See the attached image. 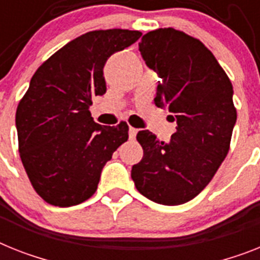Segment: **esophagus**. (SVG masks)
Wrapping results in <instances>:
<instances>
[{
    "instance_id": "obj_1",
    "label": "esophagus",
    "mask_w": 260,
    "mask_h": 260,
    "mask_svg": "<svg viewBox=\"0 0 260 260\" xmlns=\"http://www.w3.org/2000/svg\"><path fill=\"white\" fill-rule=\"evenodd\" d=\"M137 131L136 128H134V126H129V131H128V135H129V139H135L137 135Z\"/></svg>"
}]
</instances>
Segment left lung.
Masks as SVG:
<instances>
[{"mask_svg": "<svg viewBox=\"0 0 260 260\" xmlns=\"http://www.w3.org/2000/svg\"><path fill=\"white\" fill-rule=\"evenodd\" d=\"M139 50L161 78L154 104L173 113L177 131L168 143L140 131L144 156L131 177L148 200L182 205L204 190L228 156L237 121L233 84L210 50L180 30L147 32Z\"/></svg>", "mask_w": 260, "mask_h": 260, "instance_id": "8db88e82", "label": "left lung"}]
</instances>
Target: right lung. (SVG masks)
<instances>
[{"label":"right lung","mask_w":260,"mask_h":260,"mask_svg":"<svg viewBox=\"0 0 260 260\" xmlns=\"http://www.w3.org/2000/svg\"><path fill=\"white\" fill-rule=\"evenodd\" d=\"M141 37L137 30H95L73 39L32 75L15 126L19 156L38 196L69 208L88 200L113 152L128 140V125L95 123L93 96L107 91L103 69L112 54Z\"/></svg>","instance_id":"right-lung-1"}]
</instances>
